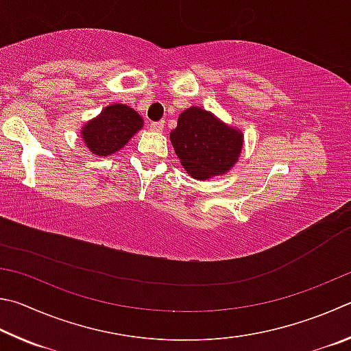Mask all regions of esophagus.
I'll use <instances>...</instances> for the list:
<instances>
[{
	"mask_svg": "<svg viewBox=\"0 0 351 351\" xmlns=\"http://www.w3.org/2000/svg\"><path fill=\"white\" fill-rule=\"evenodd\" d=\"M165 126V121H152L149 125V129L154 132H162Z\"/></svg>",
	"mask_w": 351,
	"mask_h": 351,
	"instance_id": "obj_1",
	"label": "esophagus"
}]
</instances>
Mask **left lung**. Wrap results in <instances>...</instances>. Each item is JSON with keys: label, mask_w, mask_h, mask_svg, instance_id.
Wrapping results in <instances>:
<instances>
[{"label": "left lung", "mask_w": 351, "mask_h": 351, "mask_svg": "<svg viewBox=\"0 0 351 351\" xmlns=\"http://www.w3.org/2000/svg\"><path fill=\"white\" fill-rule=\"evenodd\" d=\"M169 138L183 168L197 180L228 172L243 146L241 129L228 126L199 106L183 110Z\"/></svg>", "instance_id": "1"}]
</instances>
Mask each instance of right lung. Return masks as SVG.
I'll return each instance as SVG.
<instances>
[{
  "label": "right lung",
  "mask_w": 351,
  "mask_h": 351,
  "mask_svg": "<svg viewBox=\"0 0 351 351\" xmlns=\"http://www.w3.org/2000/svg\"><path fill=\"white\" fill-rule=\"evenodd\" d=\"M143 128V119L126 104H110L82 129V138L88 149L98 157L112 156L129 138Z\"/></svg>",
  "instance_id": "right-lung-1"
}]
</instances>
